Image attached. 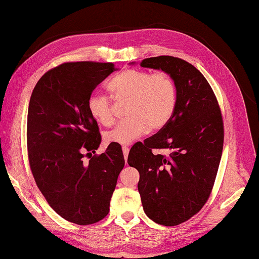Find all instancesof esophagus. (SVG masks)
<instances>
[{"instance_id": "obj_1", "label": "esophagus", "mask_w": 259, "mask_h": 259, "mask_svg": "<svg viewBox=\"0 0 259 259\" xmlns=\"http://www.w3.org/2000/svg\"><path fill=\"white\" fill-rule=\"evenodd\" d=\"M122 152H123V157L125 162H127V158H128V154H129V148L127 146H123L122 147Z\"/></svg>"}]
</instances>
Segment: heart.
<instances>
[{
    "mask_svg": "<svg viewBox=\"0 0 259 259\" xmlns=\"http://www.w3.org/2000/svg\"><path fill=\"white\" fill-rule=\"evenodd\" d=\"M108 89L116 101L128 100L125 106L128 118L105 134V140L109 143L128 144L149 130H161L176 111L177 85L165 71L151 74L147 70L125 69L108 82ZM87 110L100 124H112V101L107 96L97 93L90 95Z\"/></svg>",
    "mask_w": 259,
    "mask_h": 259,
    "instance_id": "1",
    "label": "heart"
}]
</instances>
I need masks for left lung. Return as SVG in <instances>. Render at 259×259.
<instances>
[{
  "instance_id": "left-lung-1",
  "label": "left lung",
  "mask_w": 259,
  "mask_h": 259,
  "mask_svg": "<svg viewBox=\"0 0 259 259\" xmlns=\"http://www.w3.org/2000/svg\"><path fill=\"white\" fill-rule=\"evenodd\" d=\"M140 66L173 78L178 104L164 128L134 144L128 164L140 174L138 190L148 218L176 226L200 212L212 193L223 151V118L212 87L192 64L158 56L143 59ZM154 148L169 154H153Z\"/></svg>"
}]
</instances>
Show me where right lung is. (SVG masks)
<instances>
[{
  "instance_id": "add662e5",
  "label": "right lung",
  "mask_w": 259,
  "mask_h": 259,
  "mask_svg": "<svg viewBox=\"0 0 259 259\" xmlns=\"http://www.w3.org/2000/svg\"><path fill=\"white\" fill-rule=\"evenodd\" d=\"M113 70L112 63L61 64L40 77L29 100L27 155L36 185L54 211L78 225L97 223L109 213L124 166L118 144L93 154L101 136L87 110L93 90Z\"/></svg>"
}]
</instances>
